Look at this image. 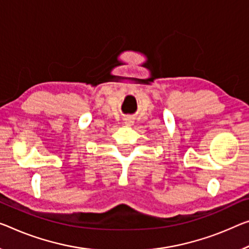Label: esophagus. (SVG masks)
I'll use <instances>...</instances> for the list:
<instances>
[{
	"label": "esophagus",
	"instance_id": "obj_1",
	"mask_svg": "<svg viewBox=\"0 0 249 249\" xmlns=\"http://www.w3.org/2000/svg\"><path fill=\"white\" fill-rule=\"evenodd\" d=\"M124 124L127 125V127H131V125L133 124V119H132V118H130V117L125 118V119H124Z\"/></svg>",
	"mask_w": 249,
	"mask_h": 249
}]
</instances>
